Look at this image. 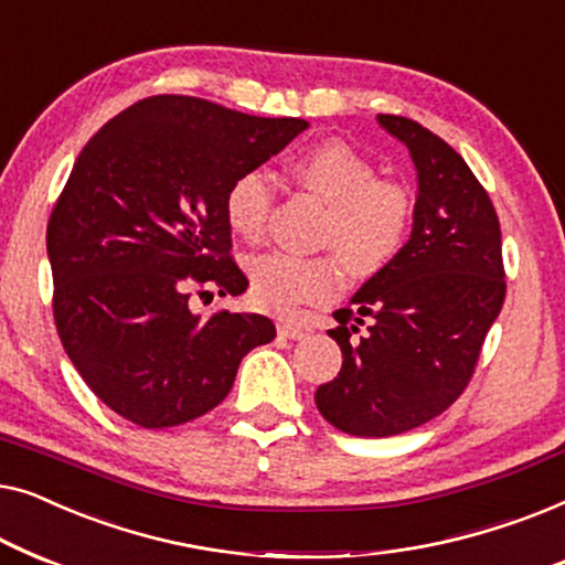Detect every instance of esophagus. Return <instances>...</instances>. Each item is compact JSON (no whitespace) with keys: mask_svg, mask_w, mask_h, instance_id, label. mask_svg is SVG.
I'll use <instances>...</instances> for the list:
<instances>
[{"mask_svg":"<svg viewBox=\"0 0 565 565\" xmlns=\"http://www.w3.org/2000/svg\"><path fill=\"white\" fill-rule=\"evenodd\" d=\"M276 330H279L281 338H289V340H301L309 335V328L305 322L299 320H291V317H286V320L276 322Z\"/></svg>","mask_w":565,"mask_h":565,"instance_id":"esophagus-1","label":"esophagus"}]
</instances>
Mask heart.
Returning a JSON list of instances; mask_svg holds the SVG:
<instances>
[{
    "mask_svg": "<svg viewBox=\"0 0 565 565\" xmlns=\"http://www.w3.org/2000/svg\"><path fill=\"white\" fill-rule=\"evenodd\" d=\"M294 179L328 202L320 241L343 258L355 276H373L399 256L412 225L407 189L376 179V169L338 140L307 148L291 163ZM274 184L264 171H243L225 194V220L235 235L258 241L266 233ZM343 286L337 256L266 253L250 264V297L260 309L286 312L335 297Z\"/></svg>",
    "mask_w": 565,
    "mask_h": 565,
    "instance_id": "b5f03b06",
    "label": "heart"
}]
</instances>
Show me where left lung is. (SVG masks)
I'll return each instance as SVG.
<instances>
[{
    "label": "left lung",
    "mask_w": 565,
    "mask_h": 565,
    "mask_svg": "<svg viewBox=\"0 0 565 565\" xmlns=\"http://www.w3.org/2000/svg\"><path fill=\"white\" fill-rule=\"evenodd\" d=\"M379 125L417 171L412 235L384 271L338 309L328 330L340 373L315 392L320 415L355 438H388L430 423L471 379L504 305L502 233L489 194L438 135L407 117Z\"/></svg>",
    "instance_id": "obj_1"
}]
</instances>
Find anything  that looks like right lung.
I'll return each mask as SVG.
<instances>
[{"label":"right lung","instance_id":"1","mask_svg":"<svg viewBox=\"0 0 565 565\" xmlns=\"http://www.w3.org/2000/svg\"><path fill=\"white\" fill-rule=\"evenodd\" d=\"M307 127L161 94L78 153L47 222L53 315L71 363L120 417L158 430L206 415L243 355L276 338L264 315L202 317L189 297L245 291L230 258L227 186Z\"/></svg>","mask_w":565,"mask_h":565}]
</instances>
